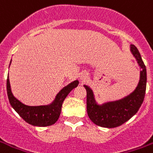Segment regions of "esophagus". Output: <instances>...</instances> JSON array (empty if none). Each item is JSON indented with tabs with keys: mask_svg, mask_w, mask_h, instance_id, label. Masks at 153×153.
Masks as SVG:
<instances>
[{
	"mask_svg": "<svg viewBox=\"0 0 153 153\" xmlns=\"http://www.w3.org/2000/svg\"><path fill=\"white\" fill-rule=\"evenodd\" d=\"M85 79H86V75H85V74H82L80 76L81 80H85Z\"/></svg>",
	"mask_w": 153,
	"mask_h": 153,
	"instance_id": "34e87169",
	"label": "esophagus"
}]
</instances>
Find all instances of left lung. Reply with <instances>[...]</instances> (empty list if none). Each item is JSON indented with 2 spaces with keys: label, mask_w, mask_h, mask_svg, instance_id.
I'll return each mask as SVG.
<instances>
[{
  "label": "left lung",
  "mask_w": 153,
  "mask_h": 153,
  "mask_svg": "<svg viewBox=\"0 0 153 153\" xmlns=\"http://www.w3.org/2000/svg\"><path fill=\"white\" fill-rule=\"evenodd\" d=\"M131 52L140 66V80L136 90L124 98L98 105L93 90L84 85L87 91V113L94 124L105 128H114L124 124L138 111L144 100L146 87V68L137 47L131 44Z\"/></svg>",
  "instance_id": "1"
}]
</instances>
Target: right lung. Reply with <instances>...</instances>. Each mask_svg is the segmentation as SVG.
<instances>
[{"label":"right lung","instance_id":"obj_1","mask_svg":"<svg viewBox=\"0 0 153 153\" xmlns=\"http://www.w3.org/2000/svg\"><path fill=\"white\" fill-rule=\"evenodd\" d=\"M78 85L79 81H73L59 91L55 100L50 105L38 106L26 105L16 98L11 92L9 77L7 80V90L11 105L26 122L35 126H48L54 124L59 120L63 100L70 91L76 88Z\"/></svg>","mask_w":153,"mask_h":153}]
</instances>
